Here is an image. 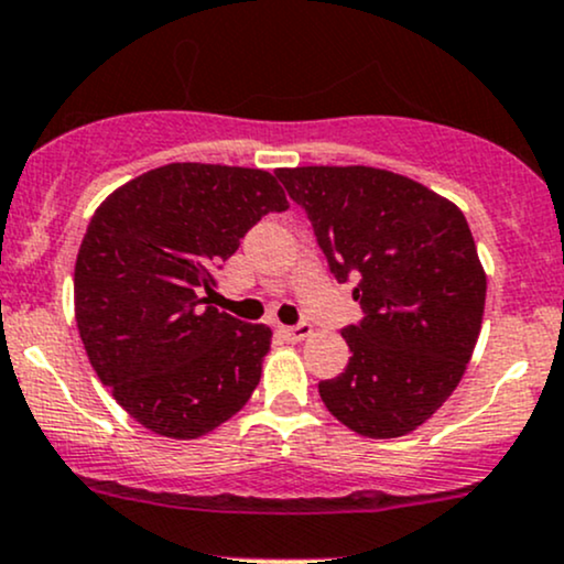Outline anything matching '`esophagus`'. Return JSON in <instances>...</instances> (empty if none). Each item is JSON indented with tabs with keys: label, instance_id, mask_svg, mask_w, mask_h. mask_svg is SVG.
Masks as SVG:
<instances>
[{
	"label": "esophagus",
	"instance_id": "1",
	"mask_svg": "<svg viewBox=\"0 0 564 564\" xmlns=\"http://www.w3.org/2000/svg\"><path fill=\"white\" fill-rule=\"evenodd\" d=\"M280 333L288 340H293V344H299V340H306L308 335H312V325H306V322H301V325H295V327H284L282 325Z\"/></svg>",
	"mask_w": 564,
	"mask_h": 564
}]
</instances>
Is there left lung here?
Instances as JSON below:
<instances>
[{"instance_id":"left-lung-1","label":"left lung","mask_w":564,"mask_h":564,"mask_svg":"<svg viewBox=\"0 0 564 564\" xmlns=\"http://www.w3.org/2000/svg\"><path fill=\"white\" fill-rule=\"evenodd\" d=\"M276 178L365 312L344 330L349 367L319 383L322 402L370 440L415 432L460 383L482 327L487 276L464 213L365 164L280 167Z\"/></svg>"}]
</instances>
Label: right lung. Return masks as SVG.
<instances>
[{
    "label": "right lung",
    "instance_id": "add662e5",
    "mask_svg": "<svg viewBox=\"0 0 564 564\" xmlns=\"http://www.w3.org/2000/svg\"><path fill=\"white\" fill-rule=\"evenodd\" d=\"M288 197L265 170L173 162L100 202L74 265V316L95 376L149 432L199 440L261 381L271 327L215 306L210 271Z\"/></svg>",
    "mask_w": 564,
    "mask_h": 564
}]
</instances>
